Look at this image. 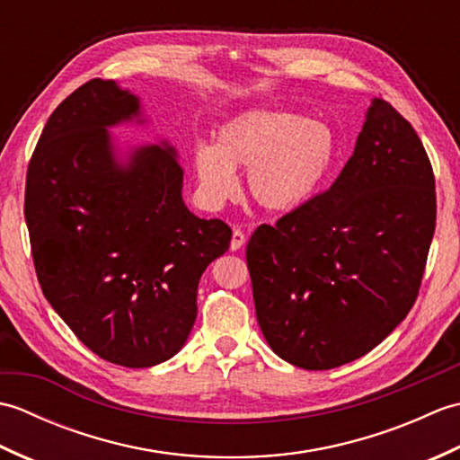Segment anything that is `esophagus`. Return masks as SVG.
Wrapping results in <instances>:
<instances>
[{
	"instance_id": "1",
	"label": "esophagus",
	"mask_w": 460,
	"mask_h": 460,
	"mask_svg": "<svg viewBox=\"0 0 460 460\" xmlns=\"http://www.w3.org/2000/svg\"><path fill=\"white\" fill-rule=\"evenodd\" d=\"M245 233L241 229H233V237H231V251H241L245 247Z\"/></svg>"
}]
</instances>
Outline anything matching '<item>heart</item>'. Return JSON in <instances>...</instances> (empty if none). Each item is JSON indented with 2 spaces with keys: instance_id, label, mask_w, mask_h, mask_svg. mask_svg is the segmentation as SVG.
<instances>
[{
  "instance_id": "heart-1",
  "label": "heart",
  "mask_w": 460,
  "mask_h": 460,
  "mask_svg": "<svg viewBox=\"0 0 460 460\" xmlns=\"http://www.w3.org/2000/svg\"><path fill=\"white\" fill-rule=\"evenodd\" d=\"M336 160V136L324 122L287 111H247L225 122L215 146H198L193 168L199 193L219 208L237 191L235 168L247 165L249 198L269 213L305 205Z\"/></svg>"
}]
</instances>
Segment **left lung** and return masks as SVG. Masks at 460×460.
Here are the masks:
<instances>
[{"mask_svg":"<svg viewBox=\"0 0 460 460\" xmlns=\"http://www.w3.org/2000/svg\"><path fill=\"white\" fill-rule=\"evenodd\" d=\"M435 221L423 142L374 99L334 183L249 239L252 298L272 351L318 371L374 349L415 305Z\"/></svg>","mask_w":460,"mask_h":460,"instance_id":"left-lung-1","label":"left lung"}]
</instances>
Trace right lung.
Wrapping results in <instances>:
<instances>
[{
	"instance_id": "right-lung-1",
	"label": "right lung",
	"mask_w": 460,
	"mask_h": 460,
	"mask_svg": "<svg viewBox=\"0 0 460 460\" xmlns=\"http://www.w3.org/2000/svg\"><path fill=\"white\" fill-rule=\"evenodd\" d=\"M138 114V99L116 83H84L49 116L25 181L45 298L86 348L124 367L178 354L198 316L203 270L233 235L225 221L185 208L172 146L114 160L106 128Z\"/></svg>"
}]
</instances>
